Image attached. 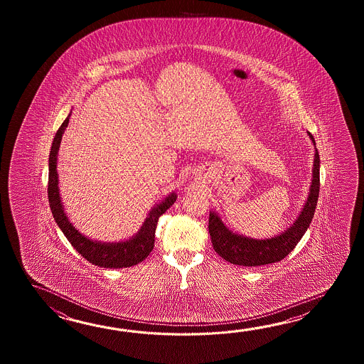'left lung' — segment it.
I'll return each mask as SVG.
<instances>
[{
    "mask_svg": "<svg viewBox=\"0 0 364 364\" xmlns=\"http://www.w3.org/2000/svg\"><path fill=\"white\" fill-rule=\"evenodd\" d=\"M309 138L315 143L314 136ZM315 164L312 185L309 199L295 224L287 232L271 240H250L230 232L215 213H209L208 229L213 248L226 262L242 267H257L265 264L277 263L287 257L293 248L302 240L316 209L318 190H320V157L315 148Z\"/></svg>",
    "mask_w": 364,
    "mask_h": 364,
    "instance_id": "1",
    "label": "left lung"
}]
</instances>
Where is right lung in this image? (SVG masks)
<instances>
[{"mask_svg":"<svg viewBox=\"0 0 364 364\" xmlns=\"http://www.w3.org/2000/svg\"><path fill=\"white\" fill-rule=\"evenodd\" d=\"M69 116L63 121L60 129L55 132V139L49 155V178H48V199L52 215L57 225L60 226L65 237L69 240L71 246L90 263L102 268H127L141 263L155 246L156 226L160 216L171 208L177 199L174 193L168 196L164 203L152 209L147 220L141 226L140 232L126 242L119 243H97L82 235L77 229L70 224L69 218L63 212L60 193H58V176H57V152L61 143L62 134L69 124Z\"/></svg>","mask_w":364,"mask_h":364,"instance_id":"add662e5","label":"right lung"}]
</instances>
